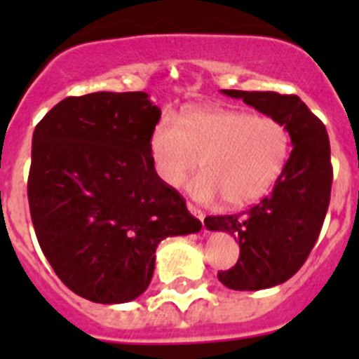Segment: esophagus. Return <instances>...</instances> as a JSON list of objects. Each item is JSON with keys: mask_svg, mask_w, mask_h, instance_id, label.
Masks as SVG:
<instances>
[{"mask_svg": "<svg viewBox=\"0 0 359 359\" xmlns=\"http://www.w3.org/2000/svg\"><path fill=\"white\" fill-rule=\"evenodd\" d=\"M187 210H189V212L193 213V215L196 217V219H200L201 222H203V220H205V213H203L201 210H198L194 205H191V203H187Z\"/></svg>", "mask_w": 359, "mask_h": 359, "instance_id": "1", "label": "esophagus"}]
</instances>
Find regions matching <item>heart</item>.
<instances>
[{
	"label": "heart",
	"instance_id": "obj_1",
	"mask_svg": "<svg viewBox=\"0 0 359 359\" xmlns=\"http://www.w3.org/2000/svg\"><path fill=\"white\" fill-rule=\"evenodd\" d=\"M149 146L166 186L180 187L203 165L205 173L189 184L196 200L220 196L227 206H245L266 196L283 175L292 135L274 116L201 107L187 112L182 123L175 116H163Z\"/></svg>",
	"mask_w": 359,
	"mask_h": 359
}]
</instances>
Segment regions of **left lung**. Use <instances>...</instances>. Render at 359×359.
<instances>
[{
    "instance_id": "8db88e82",
    "label": "left lung",
    "mask_w": 359,
    "mask_h": 359,
    "mask_svg": "<svg viewBox=\"0 0 359 359\" xmlns=\"http://www.w3.org/2000/svg\"><path fill=\"white\" fill-rule=\"evenodd\" d=\"M288 126L292 154L269 196L233 215H210V231H226L240 241L236 266L217 276L233 290H262L290 280L320 236L330 205L334 168L325 125L297 95L222 90Z\"/></svg>"
}]
</instances>
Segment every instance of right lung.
<instances>
[{"label": "right lung", "mask_w": 359, "mask_h": 359, "mask_svg": "<svg viewBox=\"0 0 359 359\" xmlns=\"http://www.w3.org/2000/svg\"><path fill=\"white\" fill-rule=\"evenodd\" d=\"M161 111L144 92L60 100L36 125L27 180L36 238L67 288L99 304L137 299L154 252L201 222L151 156Z\"/></svg>", "instance_id": "1"}]
</instances>
